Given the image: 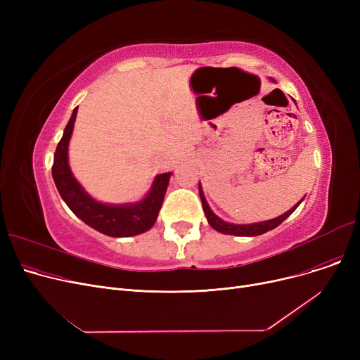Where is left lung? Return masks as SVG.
Instances as JSON below:
<instances>
[{
    "mask_svg": "<svg viewBox=\"0 0 360 360\" xmlns=\"http://www.w3.org/2000/svg\"><path fill=\"white\" fill-rule=\"evenodd\" d=\"M274 82V80H273ZM296 103V102H295ZM198 193H200V198H201V202H202V210L205 213V219L207 221H209V224L212 226V228L220 233H224V235H235V236H258V235H262L266 233L269 231H273L276 229L278 224H281L283 221H285L296 209L297 205L304 201V198H302L299 202H296L290 210H288L286 213H283L274 219H270V220H264V221H257V223H248V224H235V223H229V221H224L223 219H220L212 209L209 202H207L205 197H204V193H202V186H201V182L198 184Z\"/></svg>",
    "mask_w": 360,
    "mask_h": 360,
    "instance_id": "8db88e82",
    "label": "left lung"
}]
</instances>
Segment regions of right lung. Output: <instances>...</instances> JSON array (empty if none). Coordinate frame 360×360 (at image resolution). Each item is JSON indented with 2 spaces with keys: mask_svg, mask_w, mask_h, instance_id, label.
I'll list each match as a JSON object with an SVG mask.
<instances>
[{
  "mask_svg": "<svg viewBox=\"0 0 360 360\" xmlns=\"http://www.w3.org/2000/svg\"><path fill=\"white\" fill-rule=\"evenodd\" d=\"M75 108L53 155L52 178L70 210L94 231L113 238H128L147 232L158 220L172 172L156 175L148 193L136 202L108 204L93 198L74 178L68 163V144L77 117Z\"/></svg>",
  "mask_w": 360,
  "mask_h": 360,
  "instance_id": "1",
  "label": "right lung"
}]
</instances>
